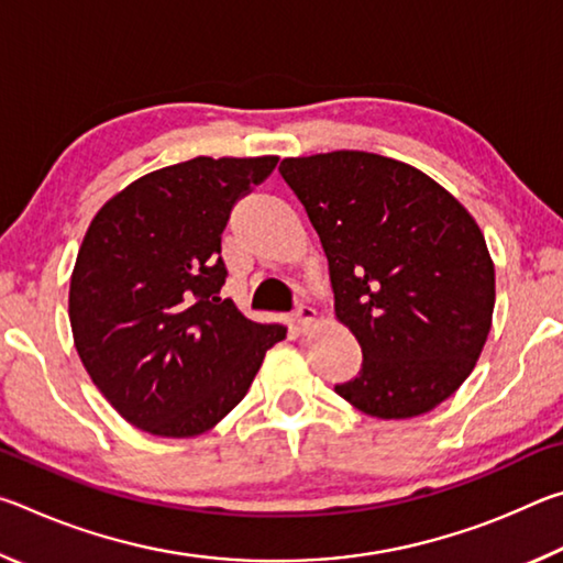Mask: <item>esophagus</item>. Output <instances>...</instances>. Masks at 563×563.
I'll return each instance as SVG.
<instances>
[{"label": "esophagus", "instance_id": "1", "mask_svg": "<svg viewBox=\"0 0 563 563\" xmlns=\"http://www.w3.org/2000/svg\"><path fill=\"white\" fill-rule=\"evenodd\" d=\"M316 318H318L316 308H310V305H305V302H300L292 312V322H295V328H298V330H308L312 322H316Z\"/></svg>", "mask_w": 563, "mask_h": 563}]
</instances>
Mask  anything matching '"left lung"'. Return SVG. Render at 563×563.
<instances>
[{"label":"left lung","instance_id":"left-lung-1","mask_svg":"<svg viewBox=\"0 0 563 563\" xmlns=\"http://www.w3.org/2000/svg\"><path fill=\"white\" fill-rule=\"evenodd\" d=\"M328 255L362 369L335 393L379 419L454 395L492 330L494 261L472 213L422 170L367 151L283 158Z\"/></svg>","mask_w":563,"mask_h":563}]
</instances>
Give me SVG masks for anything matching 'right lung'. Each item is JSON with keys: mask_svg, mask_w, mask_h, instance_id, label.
<instances>
[{"mask_svg": "<svg viewBox=\"0 0 563 563\" xmlns=\"http://www.w3.org/2000/svg\"><path fill=\"white\" fill-rule=\"evenodd\" d=\"M278 156H196L141 176L91 218L69 285V322L91 383L156 437H196L245 397L283 325L221 300V233Z\"/></svg>", "mask_w": 563, "mask_h": 563, "instance_id": "right-lung-1", "label": "right lung"}]
</instances>
